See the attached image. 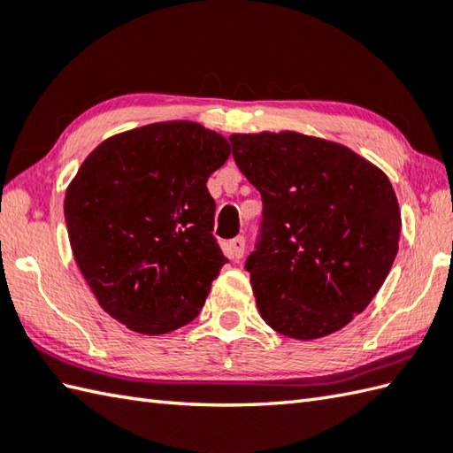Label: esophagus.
Segmentation results:
<instances>
[{
    "mask_svg": "<svg viewBox=\"0 0 453 453\" xmlns=\"http://www.w3.org/2000/svg\"><path fill=\"white\" fill-rule=\"evenodd\" d=\"M227 249H229V257H232L234 261H239V258H242L245 253V237H242V235L234 237L232 242H229Z\"/></svg>",
    "mask_w": 453,
    "mask_h": 453,
    "instance_id": "obj_1",
    "label": "esophagus"
}]
</instances>
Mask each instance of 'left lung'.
<instances>
[{
    "label": "left lung",
    "mask_w": 453,
    "mask_h": 453,
    "mask_svg": "<svg viewBox=\"0 0 453 453\" xmlns=\"http://www.w3.org/2000/svg\"><path fill=\"white\" fill-rule=\"evenodd\" d=\"M229 142L263 198L245 261L261 317L297 341L342 329L378 294L399 249L401 211L386 173L341 143L297 132Z\"/></svg>",
    "instance_id": "1"
}]
</instances>
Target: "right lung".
I'll return each instance as SVG.
<instances>
[{
	"instance_id": "add662e5",
	"label": "right lung",
	"mask_w": 453,
	"mask_h": 453,
	"mask_svg": "<svg viewBox=\"0 0 453 453\" xmlns=\"http://www.w3.org/2000/svg\"><path fill=\"white\" fill-rule=\"evenodd\" d=\"M227 157L226 138L196 122L150 124L103 142L67 187L75 263L128 329L163 334L200 313L227 263L206 188Z\"/></svg>"
}]
</instances>
